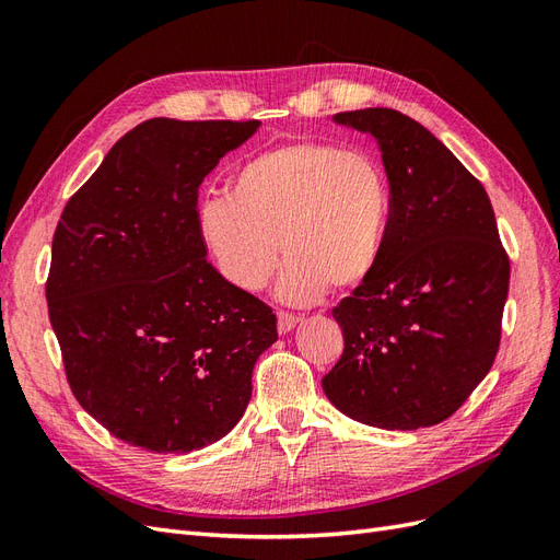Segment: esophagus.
<instances>
[{
  "instance_id": "esophagus-1",
  "label": "esophagus",
  "mask_w": 560,
  "mask_h": 560,
  "mask_svg": "<svg viewBox=\"0 0 560 560\" xmlns=\"http://www.w3.org/2000/svg\"><path fill=\"white\" fill-rule=\"evenodd\" d=\"M276 315H278V331H280V334L292 331V329H294V325L299 322V317H296V315L287 313V311H278Z\"/></svg>"
}]
</instances>
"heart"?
<instances>
[{"label": "heart", "instance_id": "heart-1", "mask_svg": "<svg viewBox=\"0 0 560 560\" xmlns=\"http://www.w3.org/2000/svg\"><path fill=\"white\" fill-rule=\"evenodd\" d=\"M389 231V186L364 151L322 140H294L247 159L231 196L198 208V233L233 287L254 292L287 261L278 294L313 303L329 292H354L383 259Z\"/></svg>", "mask_w": 560, "mask_h": 560}]
</instances>
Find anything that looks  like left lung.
<instances>
[{"label": "left lung", "instance_id": "obj_1", "mask_svg": "<svg viewBox=\"0 0 560 560\" xmlns=\"http://www.w3.org/2000/svg\"><path fill=\"white\" fill-rule=\"evenodd\" d=\"M336 121L381 144L389 231L376 273L331 311L343 354L322 389L364 425L430 428L493 366L510 257L483 184L425 126L385 107Z\"/></svg>", "mask_w": 560, "mask_h": 560}]
</instances>
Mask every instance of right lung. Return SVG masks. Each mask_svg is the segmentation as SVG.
<instances>
[{
    "label": "right lung",
    "mask_w": 560,
    "mask_h": 560,
    "mask_svg": "<svg viewBox=\"0 0 560 560\" xmlns=\"http://www.w3.org/2000/svg\"><path fill=\"white\" fill-rule=\"evenodd\" d=\"M249 121L149 118L67 200L46 278L72 395L116 439L191 453L233 430L276 315L208 261L198 186Z\"/></svg>",
    "instance_id": "right-lung-1"
}]
</instances>
